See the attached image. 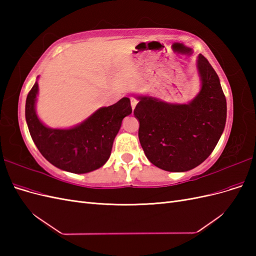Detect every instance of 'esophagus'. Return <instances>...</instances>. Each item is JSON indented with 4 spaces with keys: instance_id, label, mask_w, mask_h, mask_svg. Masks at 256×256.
<instances>
[{
    "instance_id": "34e87169",
    "label": "esophagus",
    "mask_w": 256,
    "mask_h": 256,
    "mask_svg": "<svg viewBox=\"0 0 256 256\" xmlns=\"http://www.w3.org/2000/svg\"><path fill=\"white\" fill-rule=\"evenodd\" d=\"M130 102H131V108H132V110H134V108H136V106L138 104V100L136 98H134V97H131L130 98Z\"/></svg>"
}]
</instances>
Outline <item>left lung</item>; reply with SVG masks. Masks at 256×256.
<instances>
[{
	"instance_id": "8db88e82",
	"label": "left lung",
	"mask_w": 256,
	"mask_h": 256,
	"mask_svg": "<svg viewBox=\"0 0 256 256\" xmlns=\"http://www.w3.org/2000/svg\"><path fill=\"white\" fill-rule=\"evenodd\" d=\"M200 90L189 104H168L138 96L134 111L140 122L138 140L154 166L186 172L205 161L226 127V99L218 74L202 54L198 56Z\"/></svg>"
}]
</instances>
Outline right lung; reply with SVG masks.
I'll return each instance as SVG.
<instances>
[{
    "instance_id": "add662e5",
    "label": "right lung",
    "mask_w": 256,
    "mask_h": 256,
    "mask_svg": "<svg viewBox=\"0 0 256 256\" xmlns=\"http://www.w3.org/2000/svg\"><path fill=\"white\" fill-rule=\"evenodd\" d=\"M38 83L30 90L26 102V120L38 150L51 164L64 171L83 174L102 168L110 158L114 138L125 116L131 114L130 99L100 108L80 125L69 129H52L38 118L35 110Z\"/></svg>"
}]
</instances>
